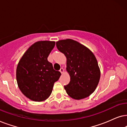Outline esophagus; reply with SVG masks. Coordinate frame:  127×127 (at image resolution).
I'll return each instance as SVG.
<instances>
[{"label":"esophagus","instance_id":"obj_1","mask_svg":"<svg viewBox=\"0 0 127 127\" xmlns=\"http://www.w3.org/2000/svg\"><path fill=\"white\" fill-rule=\"evenodd\" d=\"M59 71H60V72H61V73H63V72H64V68H61L60 69V70H59Z\"/></svg>","mask_w":127,"mask_h":127}]
</instances>
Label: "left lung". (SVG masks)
<instances>
[{
  "mask_svg": "<svg viewBox=\"0 0 127 127\" xmlns=\"http://www.w3.org/2000/svg\"><path fill=\"white\" fill-rule=\"evenodd\" d=\"M57 49L67 58L66 70L70 81L64 86L67 94L76 100L92 94L99 82L100 71L94 53L82 44L70 39L56 42Z\"/></svg>",
  "mask_w": 127,
  "mask_h": 127,
  "instance_id": "obj_1",
  "label": "left lung"
}]
</instances>
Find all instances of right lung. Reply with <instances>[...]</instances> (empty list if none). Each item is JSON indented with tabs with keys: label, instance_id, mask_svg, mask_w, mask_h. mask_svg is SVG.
I'll use <instances>...</instances> for the list:
<instances>
[{
	"label": "right lung",
	"instance_id": "add662e5",
	"mask_svg": "<svg viewBox=\"0 0 127 127\" xmlns=\"http://www.w3.org/2000/svg\"><path fill=\"white\" fill-rule=\"evenodd\" d=\"M55 42H35L25 52L18 63L16 78L21 92L31 100L42 102L50 95L54 84L61 73L53 69L48 57Z\"/></svg>",
	"mask_w": 127,
	"mask_h": 127
}]
</instances>
